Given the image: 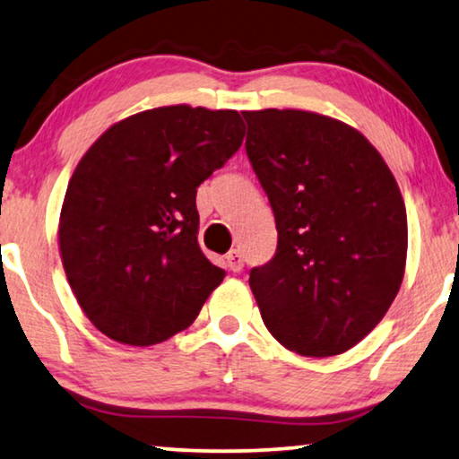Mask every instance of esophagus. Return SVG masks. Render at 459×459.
<instances>
[{
    "instance_id": "obj_1",
    "label": "esophagus",
    "mask_w": 459,
    "mask_h": 459,
    "mask_svg": "<svg viewBox=\"0 0 459 459\" xmlns=\"http://www.w3.org/2000/svg\"><path fill=\"white\" fill-rule=\"evenodd\" d=\"M225 265H228L230 272H242L244 267V256L240 250H230L228 256H225Z\"/></svg>"
}]
</instances>
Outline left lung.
<instances>
[{
  "mask_svg": "<svg viewBox=\"0 0 459 459\" xmlns=\"http://www.w3.org/2000/svg\"><path fill=\"white\" fill-rule=\"evenodd\" d=\"M247 154L273 209L278 248L250 269L267 330L307 357L366 338L405 273L407 215L391 169L359 131L307 110H253Z\"/></svg>",
  "mask_w": 459,
  "mask_h": 459,
  "instance_id": "1",
  "label": "left lung"
}]
</instances>
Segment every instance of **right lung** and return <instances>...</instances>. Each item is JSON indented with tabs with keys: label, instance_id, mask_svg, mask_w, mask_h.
I'll use <instances>...</instances> for the list:
<instances>
[{
	"label": "right lung",
	"instance_id": "1",
	"mask_svg": "<svg viewBox=\"0 0 459 459\" xmlns=\"http://www.w3.org/2000/svg\"><path fill=\"white\" fill-rule=\"evenodd\" d=\"M242 140L236 110L162 106L112 125L79 160L60 212V255L102 334L148 347L196 319L225 278L198 247L196 190Z\"/></svg>",
	"mask_w": 459,
	"mask_h": 459
}]
</instances>
